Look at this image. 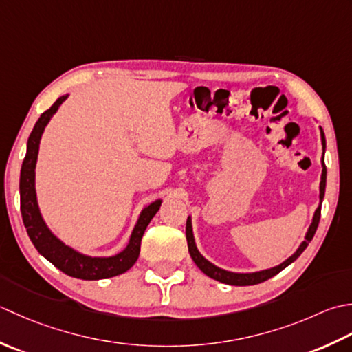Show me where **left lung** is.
Masks as SVG:
<instances>
[{
    "mask_svg": "<svg viewBox=\"0 0 352 352\" xmlns=\"http://www.w3.org/2000/svg\"><path fill=\"white\" fill-rule=\"evenodd\" d=\"M320 140H322V150L325 152L327 142H325V135H324V131H322V127H320ZM325 185H327V167H325V162H324V156H322V176H320V185H319V191H320L319 206H318V210L314 211L313 221H311V225H310V228H308V231L305 234V240L300 243V246L296 249V252L293 254L292 256L287 258V260L279 264V266H275L272 269H266V270H260V272H252V274H235V272H228L225 269H220L217 266H214L212 263L208 261L206 258L197 250L195 235H192L191 217H188V219H186V243H188V250H190V255L192 258V261L196 263V266L200 270H202L205 275H208L212 279H216V281L223 283V284L254 285V284H260L263 281H266V279H269L272 276H275L276 274H279V272L285 269L287 266H289V264H292L300 254L304 252L305 248L308 246V243L313 240L314 234H316V229H318L319 220H320V205H322V200H324V196H325Z\"/></svg>",
    "mask_w": 352,
    "mask_h": 352,
    "instance_id": "left-lung-1",
    "label": "left lung"
}]
</instances>
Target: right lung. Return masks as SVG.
I'll return each instance as SVG.
<instances>
[{
    "instance_id": "1",
    "label": "right lung",
    "mask_w": 352,
    "mask_h": 352,
    "mask_svg": "<svg viewBox=\"0 0 352 352\" xmlns=\"http://www.w3.org/2000/svg\"><path fill=\"white\" fill-rule=\"evenodd\" d=\"M68 97L62 96L54 102V104L47 109L39 120L36 121L33 131L28 136L27 141V153L24 157L23 167H21V177H19V195H21V214H23V221L27 229V234L30 236L34 248L38 252L45 256L47 260L54 264V266L73 278L78 279H104L112 278L124 274L136 263L140 256L141 239L144 235L146 228L148 226L150 220L155 217V214L160 210L162 204L161 199L146 206L141 211L140 219L132 231L131 240L127 246L121 250L120 254L112 256H89L77 252L73 248L67 246L65 243L60 241L57 236L50 231L45 225L44 219L41 216L38 199H36V188H34V168L36 161H38L39 153V142L44 133V129L48 124V121L59 109V106L65 102Z\"/></svg>"
}]
</instances>
